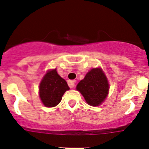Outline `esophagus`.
<instances>
[{"instance_id":"34e87169","label":"esophagus","mask_w":149,"mask_h":149,"mask_svg":"<svg viewBox=\"0 0 149 149\" xmlns=\"http://www.w3.org/2000/svg\"><path fill=\"white\" fill-rule=\"evenodd\" d=\"M76 81L73 80V81H68V86L70 88H73L75 86V84H76Z\"/></svg>"}]
</instances>
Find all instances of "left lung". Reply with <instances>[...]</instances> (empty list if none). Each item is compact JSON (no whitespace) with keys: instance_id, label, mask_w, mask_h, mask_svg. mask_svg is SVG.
<instances>
[{"instance_id":"obj_1","label":"left lung","mask_w":149,"mask_h":149,"mask_svg":"<svg viewBox=\"0 0 149 149\" xmlns=\"http://www.w3.org/2000/svg\"><path fill=\"white\" fill-rule=\"evenodd\" d=\"M76 89L91 106H99L105 100L109 91V84L101 68H93L78 84Z\"/></svg>"}]
</instances>
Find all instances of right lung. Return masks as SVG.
<instances>
[{
    "instance_id": "add662e5",
    "label": "right lung",
    "mask_w": 149,
    "mask_h": 149,
    "mask_svg": "<svg viewBox=\"0 0 149 149\" xmlns=\"http://www.w3.org/2000/svg\"><path fill=\"white\" fill-rule=\"evenodd\" d=\"M69 89L67 82L56 69L46 73L40 84V97L45 106L52 107L61 102L64 93Z\"/></svg>"
}]
</instances>
